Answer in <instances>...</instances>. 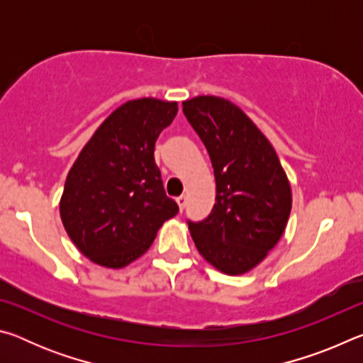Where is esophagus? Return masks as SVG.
Returning a JSON list of instances; mask_svg holds the SVG:
<instances>
[{"instance_id": "1", "label": "esophagus", "mask_w": 363, "mask_h": 363, "mask_svg": "<svg viewBox=\"0 0 363 363\" xmlns=\"http://www.w3.org/2000/svg\"><path fill=\"white\" fill-rule=\"evenodd\" d=\"M176 201H177V205H179V210L182 211L184 206H186L187 196H186V195H179V196H177V199H176Z\"/></svg>"}]
</instances>
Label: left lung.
Masks as SVG:
<instances>
[{
  "mask_svg": "<svg viewBox=\"0 0 363 363\" xmlns=\"http://www.w3.org/2000/svg\"><path fill=\"white\" fill-rule=\"evenodd\" d=\"M182 110L210 153L216 203L189 230L199 253L227 275L256 267L272 250L291 211V186L272 144L235 104L196 96Z\"/></svg>",
  "mask_w": 363,
  "mask_h": 363,
  "instance_id": "1",
  "label": "left lung"
}]
</instances>
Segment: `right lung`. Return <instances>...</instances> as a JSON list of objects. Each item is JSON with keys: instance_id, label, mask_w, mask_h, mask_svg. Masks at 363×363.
I'll return each mask as SVG.
<instances>
[{"instance_id": "right-lung-1", "label": "right lung", "mask_w": 363, "mask_h": 363, "mask_svg": "<svg viewBox=\"0 0 363 363\" xmlns=\"http://www.w3.org/2000/svg\"><path fill=\"white\" fill-rule=\"evenodd\" d=\"M177 102L128 101L97 128L67 174L60 219L70 240L102 267L121 269L150 248L179 211L163 189L155 143Z\"/></svg>"}]
</instances>
